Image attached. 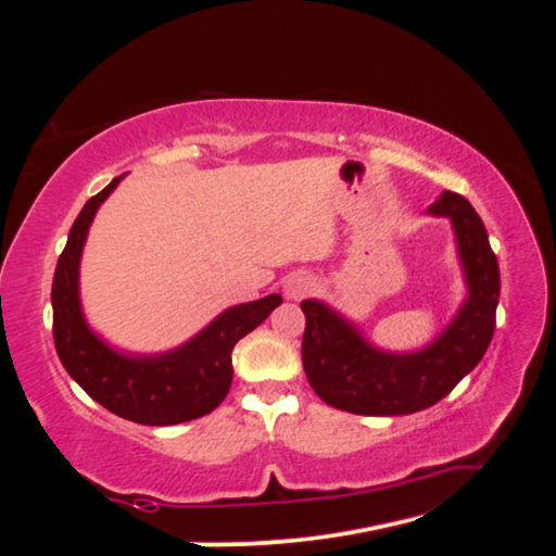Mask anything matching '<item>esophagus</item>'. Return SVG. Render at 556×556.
<instances>
[{
	"instance_id": "obj_1",
	"label": "esophagus",
	"mask_w": 556,
	"mask_h": 556,
	"mask_svg": "<svg viewBox=\"0 0 556 556\" xmlns=\"http://www.w3.org/2000/svg\"><path fill=\"white\" fill-rule=\"evenodd\" d=\"M314 287H316V281L312 277H308V275H296V277H291L287 281L285 294H287V299H304L306 294H312Z\"/></svg>"
}]
</instances>
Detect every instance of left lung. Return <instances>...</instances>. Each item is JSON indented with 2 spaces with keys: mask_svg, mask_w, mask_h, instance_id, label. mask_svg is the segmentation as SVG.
I'll use <instances>...</instances> for the list:
<instances>
[{
  "mask_svg": "<svg viewBox=\"0 0 556 556\" xmlns=\"http://www.w3.org/2000/svg\"><path fill=\"white\" fill-rule=\"evenodd\" d=\"M454 225L468 296L437 341L414 353H388L318 299L301 301L306 316L301 361L314 392L336 409L397 417L427 409L481 363L495 331L501 271L481 215L464 195L444 191L429 208Z\"/></svg>",
  "mask_w": 556,
  "mask_h": 556,
  "instance_id": "1",
  "label": "left lung"
}]
</instances>
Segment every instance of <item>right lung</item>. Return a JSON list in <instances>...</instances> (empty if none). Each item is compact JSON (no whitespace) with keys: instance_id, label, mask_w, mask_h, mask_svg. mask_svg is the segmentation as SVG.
Returning a JSON list of instances; mask_svg holds the SVG:
<instances>
[{"instance_id":"add662e5","label":"right lung","mask_w":556,"mask_h":556,"mask_svg":"<svg viewBox=\"0 0 556 556\" xmlns=\"http://www.w3.org/2000/svg\"><path fill=\"white\" fill-rule=\"evenodd\" d=\"M119 178L83 205L55 265L53 343L63 368L102 407L147 427H168L199 419L225 400L232 382V348L281 304L279 294L225 308L199 336L156 355H129L92 333L80 306L78 269L83 244L100 203Z\"/></svg>"}]
</instances>
